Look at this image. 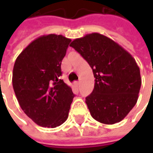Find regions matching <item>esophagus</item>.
I'll use <instances>...</instances> for the list:
<instances>
[{
  "instance_id": "1",
  "label": "esophagus",
  "mask_w": 153,
  "mask_h": 153,
  "mask_svg": "<svg viewBox=\"0 0 153 153\" xmlns=\"http://www.w3.org/2000/svg\"><path fill=\"white\" fill-rule=\"evenodd\" d=\"M75 85L76 86V87H78L80 85V81H76V82H75Z\"/></svg>"
}]
</instances>
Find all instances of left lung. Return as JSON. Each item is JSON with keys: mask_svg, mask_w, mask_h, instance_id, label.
Here are the masks:
<instances>
[{"mask_svg": "<svg viewBox=\"0 0 153 153\" xmlns=\"http://www.w3.org/2000/svg\"><path fill=\"white\" fill-rule=\"evenodd\" d=\"M88 62L95 77L86 104L95 120L105 124L122 121L135 105L141 77L132 55L99 33L75 39L70 45Z\"/></svg>", "mask_w": 153, "mask_h": 153, "instance_id": "obj_1", "label": "left lung"}]
</instances>
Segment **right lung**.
<instances>
[{"label":"right lung","instance_id":"obj_1","mask_svg":"<svg viewBox=\"0 0 153 153\" xmlns=\"http://www.w3.org/2000/svg\"><path fill=\"white\" fill-rule=\"evenodd\" d=\"M71 39L61 35L42 36L18 56L13 87L24 112L37 125L56 128L68 118L75 94L59 79L61 62Z\"/></svg>","mask_w":153,"mask_h":153}]
</instances>
